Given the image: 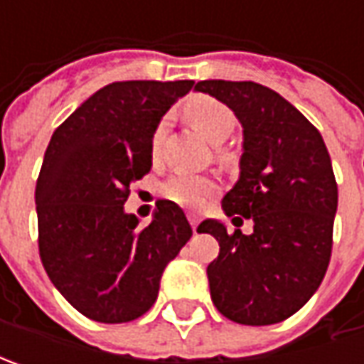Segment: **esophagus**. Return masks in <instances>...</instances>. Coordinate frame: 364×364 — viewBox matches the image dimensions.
<instances>
[{
    "label": "esophagus",
    "instance_id": "1",
    "mask_svg": "<svg viewBox=\"0 0 364 364\" xmlns=\"http://www.w3.org/2000/svg\"><path fill=\"white\" fill-rule=\"evenodd\" d=\"M188 220L190 225H192V231L196 232V229H198V217L196 215H188Z\"/></svg>",
    "mask_w": 364,
    "mask_h": 364
}]
</instances>
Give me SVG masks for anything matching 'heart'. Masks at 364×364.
Listing matches in <instances>:
<instances>
[{"mask_svg":"<svg viewBox=\"0 0 364 364\" xmlns=\"http://www.w3.org/2000/svg\"><path fill=\"white\" fill-rule=\"evenodd\" d=\"M184 113L190 123L213 144L223 141L235 127V115L231 109L213 97L190 99L184 107ZM164 133H166V121L161 119L156 125L154 135H151V144H149V154H151L154 161L160 158ZM217 182L208 176L174 174L161 184V196L182 208L196 210L206 203V198H210L217 192Z\"/></svg>","mask_w":364,"mask_h":364,"instance_id":"obj_1","label":"heart"}]
</instances>
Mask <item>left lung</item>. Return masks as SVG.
I'll list each match as a JSON object with an SVG mask.
<instances>
[{
	"instance_id": "left-lung-1",
	"label": "left lung",
	"mask_w": 364,
	"mask_h": 364,
	"mask_svg": "<svg viewBox=\"0 0 364 364\" xmlns=\"http://www.w3.org/2000/svg\"><path fill=\"white\" fill-rule=\"evenodd\" d=\"M194 91L225 103L243 125L241 176L223 210L253 218L251 235L200 223L198 232L220 247L206 267L210 298L232 322L277 324L314 296L328 269L338 206L328 149L296 107L263 85L200 80Z\"/></svg>"
}]
</instances>
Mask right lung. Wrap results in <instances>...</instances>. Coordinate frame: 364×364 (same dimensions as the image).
<instances>
[{"label": "right lung", "mask_w": 364, "mask_h": 364, "mask_svg": "<svg viewBox=\"0 0 364 364\" xmlns=\"http://www.w3.org/2000/svg\"><path fill=\"white\" fill-rule=\"evenodd\" d=\"M192 85L111 82L52 133L36 182L40 259L68 304L95 322L146 314L166 265L192 237L170 200H158L147 227L123 210L129 186L151 170L156 125Z\"/></svg>", "instance_id": "add662e5"}]
</instances>
